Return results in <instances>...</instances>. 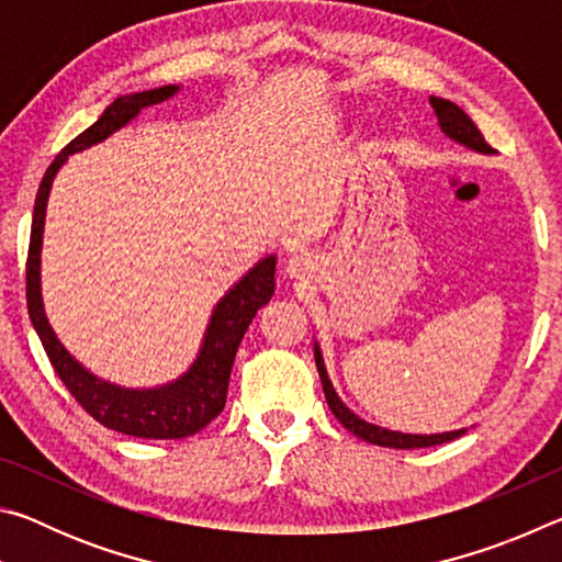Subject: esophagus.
<instances>
[{
  "instance_id": "esophagus-1",
  "label": "esophagus",
  "mask_w": 562,
  "mask_h": 562,
  "mask_svg": "<svg viewBox=\"0 0 562 562\" xmlns=\"http://www.w3.org/2000/svg\"><path fill=\"white\" fill-rule=\"evenodd\" d=\"M312 270H315V262H312L307 255H292V258L284 262V272H288L290 280L310 278Z\"/></svg>"
}]
</instances>
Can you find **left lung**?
<instances>
[{
  "instance_id": "left-lung-1",
  "label": "left lung",
  "mask_w": 562,
  "mask_h": 562,
  "mask_svg": "<svg viewBox=\"0 0 562 562\" xmlns=\"http://www.w3.org/2000/svg\"><path fill=\"white\" fill-rule=\"evenodd\" d=\"M429 103L436 113V119H439V126H441V133L446 138H451L453 144H459L463 148L475 150V154H483V156L493 154V148L486 144V138L481 136L479 126H475V123L469 119V113H465L463 109H459L456 103L439 99V97H431ZM315 361H317L322 389H325V396H327L331 414L339 418V424L345 426V429L359 436V439H364L374 446H386V449H426V446H439V443L459 439V436L465 434V429L429 434V436L426 434H402V431L384 429V426L369 424V422H364V418H359L355 412H351V408L341 402L339 394L335 392V386H331V382H329L325 359H322V349L317 341H315Z\"/></svg>"
}]
</instances>
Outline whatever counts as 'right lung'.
<instances>
[{"instance_id":"add662e5","label":"right lung","mask_w":562,"mask_h":562,"mask_svg":"<svg viewBox=\"0 0 562 562\" xmlns=\"http://www.w3.org/2000/svg\"><path fill=\"white\" fill-rule=\"evenodd\" d=\"M178 91V83H168V87L133 91L126 93V97H119L101 113L93 126L79 133L54 158V164L46 168L42 178L40 193H36L30 258H26V307H30L32 325L42 339L46 357H49L56 374H59L76 402L87 408L99 424L119 434L138 436V439H186V436H193L205 429L223 412L235 351L240 347L252 317L258 315V310L262 304H268L274 294V265H278V255H265L262 260L255 262L217 300L213 315L207 319L203 345L198 349L193 364L188 367V372L173 379V382L154 389L119 386L89 372L61 345L49 325V319H46L42 300V243L46 203H49L56 173H59L69 156L103 144L113 133L128 126L140 111L173 99Z\"/></svg>"}]
</instances>
